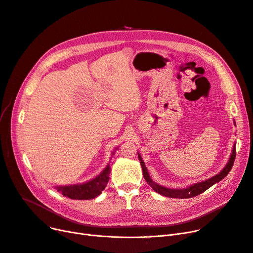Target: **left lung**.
<instances>
[{"label":"left lung","instance_id":"8db88e82","mask_svg":"<svg viewBox=\"0 0 253 253\" xmlns=\"http://www.w3.org/2000/svg\"><path fill=\"white\" fill-rule=\"evenodd\" d=\"M236 125V124H235ZM138 158L142 167V170H143V177L144 179L146 180V182L152 187V189L154 191L158 192V194L168 197V198H179V199H187V198H192V197H196L199 196L202 192H204L205 190H207L208 188H210L213 184L219 182L220 180H222L228 173H230L232 167L234 165L235 159H236V144L233 147V151L231 154V158L228 160L226 166L223 168V170L217 174L213 176L210 179L205 180V181H202L199 183H195L194 185H191L187 188H182V189H173V188H168L165 186H162L158 183H155L154 181H152V179L149 176V173L147 171V168L144 164L140 153H138Z\"/></svg>","mask_w":253,"mask_h":253}]
</instances>
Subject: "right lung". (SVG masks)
Returning <instances> with one entry per match:
<instances>
[{
  "instance_id": "1",
  "label": "right lung",
  "mask_w": 253,
  "mask_h": 253,
  "mask_svg": "<svg viewBox=\"0 0 253 253\" xmlns=\"http://www.w3.org/2000/svg\"><path fill=\"white\" fill-rule=\"evenodd\" d=\"M110 166L108 165L105 169L95 178L91 179L82 184L68 185V186H55L58 192H62L63 196L73 200H90L101 195V192L106 187L109 181Z\"/></svg>"
}]
</instances>
